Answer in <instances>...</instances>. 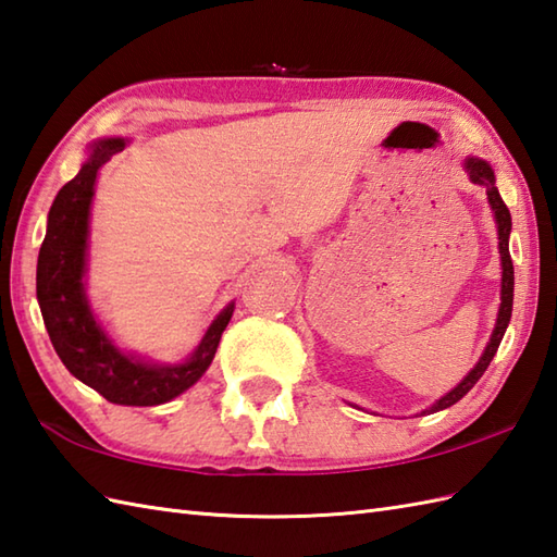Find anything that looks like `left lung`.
Segmentation results:
<instances>
[{
    "mask_svg": "<svg viewBox=\"0 0 557 557\" xmlns=\"http://www.w3.org/2000/svg\"><path fill=\"white\" fill-rule=\"evenodd\" d=\"M465 171L467 176L472 183L481 185V188H486V195H488V205L493 209V216H496V224H498V250H500V267H503V278H500V310H498V319H496V329H493L491 333V341L486 345L484 355L479 357V362L474 364L472 372H469L457 386L443 395L441 400H436L434 405L429 407L426 412H438V410H446V407L455 405L457 400H462L465 395L472 391L474 383L481 379V374L486 372L493 355H496L498 345L505 336V329H508L510 324V317H512V290H515V269H512V257H510V247H508V240H510V228H512V219H510V209L505 207L503 197L496 188V176H493V169L481 162V159L476 157H467L465 159Z\"/></svg>",
    "mask_w": 557,
    "mask_h": 557,
    "instance_id": "1",
    "label": "left lung"
}]
</instances>
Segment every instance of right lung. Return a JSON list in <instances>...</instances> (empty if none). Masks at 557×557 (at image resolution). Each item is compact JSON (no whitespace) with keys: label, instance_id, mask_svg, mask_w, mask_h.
I'll return each mask as SVG.
<instances>
[{"label":"right lung","instance_id":"1","mask_svg":"<svg viewBox=\"0 0 557 557\" xmlns=\"http://www.w3.org/2000/svg\"><path fill=\"white\" fill-rule=\"evenodd\" d=\"M128 140L107 138L90 147L88 162L54 197L37 257V302L59 360L69 372L116 405H162L188 391L212 364L233 302L212 321L185 362L152 364L121 352L95 319L85 298V257L97 171Z\"/></svg>","mask_w":557,"mask_h":557}]
</instances>
